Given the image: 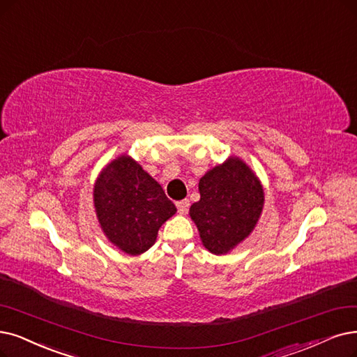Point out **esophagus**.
<instances>
[{"mask_svg": "<svg viewBox=\"0 0 357 357\" xmlns=\"http://www.w3.org/2000/svg\"><path fill=\"white\" fill-rule=\"evenodd\" d=\"M176 205H177V209H178V212H180V213H186V212L189 211L190 201H189V199H183V201L177 202Z\"/></svg>", "mask_w": 357, "mask_h": 357, "instance_id": "1", "label": "esophagus"}]
</instances>
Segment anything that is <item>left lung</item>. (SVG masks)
<instances>
[{
  "instance_id": "obj_1",
  "label": "left lung",
  "mask_w": 357,
  "mask_h": 357,
  "mask_svg": "<svg viewBox=\"0 0 357 357\" xmlns=\"http://www.w3.org/2000/svg\"><path fill=\"white\" fill-rule=\"evenodd\" d=\"M201 199L190 206L204 246L225 255L241 243L258 222L264 208L259 178L237 156L213 167L199 180Z\"/></svg>"
}]
</instances>
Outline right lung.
Returning <instances> with one entry per match:
<instances>
[{"instance_id": "right-lung-1", "label": "right lung", "mask_w": 357, "mask_h": 357, "mask_svg": "<svg viewBox=\"0 0 357 357\" xmlns=\"http://www.w3.org/2000/svg\"><path fill=\"white\" fill-rule=\"evenodd\" d=\"M96 217L107 238L127 255L146 252L176 205L129 155L111 161L93 188Z\"/></svg>"}]
</instances>
